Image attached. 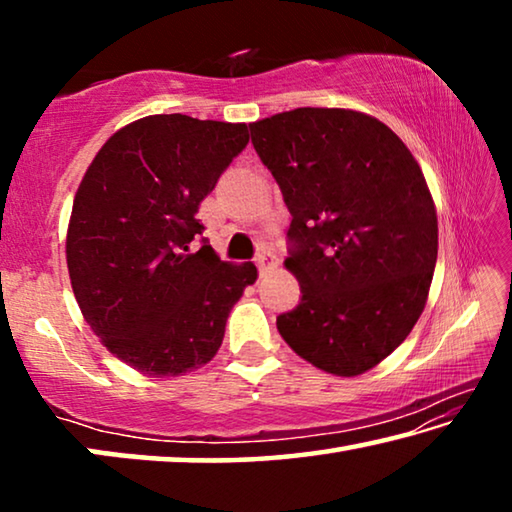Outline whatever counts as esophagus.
Returning a JSON list of instances; mask_svg holds the SVG:
<instances>
[{
	"label": "esophagus",
	"instance_id": "1",
	"mask_svg": "<svg viewBox=\"0 0 512 512\" xmlns=\"http://www.w3.org/2000/svg\"><path fill=\"white\" fill-rule=\"evenodd\" d=\"M255 264L259 268V273H266L268 268H273L277 264V257L271 253V250H259L255 257Z\"/></svg>",
	"mask_w": 512,
	"mask_h": 512
}]
</instances>
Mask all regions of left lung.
Returning a JSON list of instances; mask_svg holds the SVG:
<instances>
[{
  "mask_svg": "<svg viewBox=\"0 0 512 512\" xmlns=\"http://www.w3.org/2000/svg\"><path fill=\"white\" fill-rule=\"evenodd\" d=\"M248 128L291 212L284 266L302 298L277 332L316 368L361 375L427 302L438 257L427 180L400 137L363 112L296 108Z\"/></svg>",
  "mask_w": 512,
  "mask_h": 512,
  "instance_id": "1",
  "label": "left lung"
}]
</instances>
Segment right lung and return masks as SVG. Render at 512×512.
<instances>
[{
    "instance_id": "1",
    "label": "right lung",
    "mask_w": 512,
    "mask_h": 512,
    "mask_svg": "<svg viewBox=\"0 0 512 512\" xmlns=\"http://www.w3.org/2000/svg\"><path fill=\"white\" fill-rule=\"evenodd\" d=\"M246 124L151 115L101 146L74 198L67 268L92 332L149 377L201 368L225 320L257 280L253 262H221L198 205L246 149Z\"/></svg>"
}]
</instances>
